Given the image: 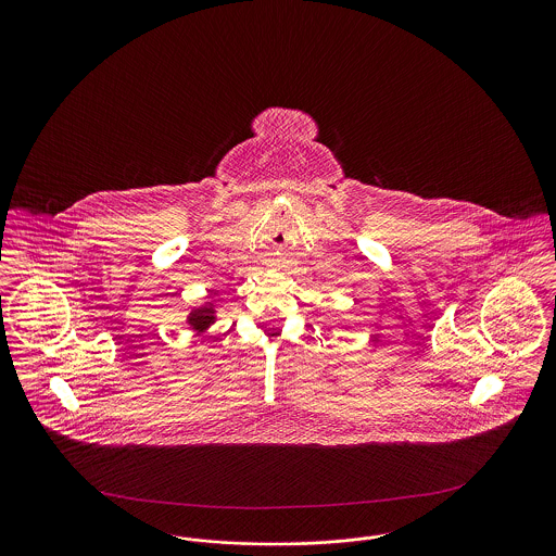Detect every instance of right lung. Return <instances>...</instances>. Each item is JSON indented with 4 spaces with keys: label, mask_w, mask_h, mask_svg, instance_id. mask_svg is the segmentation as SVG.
I'll return each mask as SVG.
<instances>
[{
    "label": "right lung",
    "mask_w": 556,
    "mask_h": 556,
    "mask_svg": "<svg viewBox=\"0 0 556 556\" xmlns=\"http://www.w3.org/2000/svg\"><path fill=\"white\" fill-rule=\"evenodd\" d=\"M212 318H214V311H212L211 306H202V308H198V311L191 313L189 325H191L193 329H206V327L211 325Z\"/></svg>",
    "instance_id": "right-lung-1"
}]
</instances>
